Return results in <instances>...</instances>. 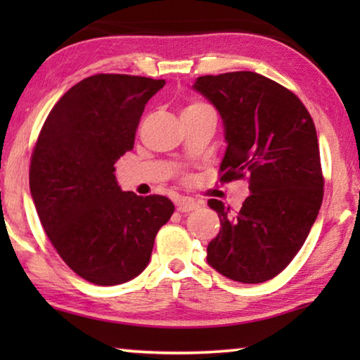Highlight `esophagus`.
I'll return each instance as SVG.
<instances>
[{"mask_svg": "<svg viewBox=\"0 0 360 360\" xmlns=\"http://www.w3.org/2000/svg\"><path fill=\"white\" fill-rule=\"evenodd\" d=\"M200 202H195V200L192 198H187V197H181L176 200V210H178L179 212H191L193 210L200 208Z\"/></svg>", "mask_w": 360, "mask_h": 360, "instance_id": "34e87169", "label": "esophagus"}]
</instances>
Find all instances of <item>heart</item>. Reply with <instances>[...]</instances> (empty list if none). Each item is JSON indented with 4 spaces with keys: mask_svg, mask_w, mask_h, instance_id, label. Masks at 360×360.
<instances>
[{
    "mask_svg": "<svg viewBox=\"0 0 360 360\" xmlns=\"http://www.w3.org/2000/svg\"><path fill=\"white\" fill-rule=\"evenodd\" d=\"M203 109H210L206 105H202V103H193V105L187 106L184 112H193V111H203Z\"/></svg>",
    "mask_w": 360,
    "mask_h": 360,
    "instance_id": "b5f03b06",
    "label": "heart"
}]
</instances>
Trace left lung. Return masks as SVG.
I'll return each mask as SVG.
<instances>
[{
  "label": "left lung",
  "instance_id": "1",
  "mask_svg": "<svg viewBox=\"0 0 360 360\" xmlns=\"http://www.w3.org/2000/svg\"><path fill=\"white\" fill-rule=\"evenodd\" d=\"M192 89L222 119L221 179H249L236 214L208 200L221 230L206 260L236 283L268 281L300 251L321 210L324 181L313 119L290 90L252 71L197 77Z\"/></svg>",
  "mask_w": 360,
  "mask_h": 360
}]
</instances>
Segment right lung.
Instances as JSON below:
<instances>
[{
  "instance_id": "right-lung-1",
  "label": "right lung",
  "mask_w": 360,
  "mask_h": 360,
  "mask_svg": "<svg viewBox=\"0 0 360 360\" xmlns=\"http://www.w3.org/2000/svg\"><path fill=\"white\" fill-rule=\"evenodd\" d=\"M163 85L127 75L82 79L52 108L34 146L30 192L39 221L65 264L94 284L136 278L174 211L162 195L124 192L114 173Z\"/></svg>"
}]
</instances>
